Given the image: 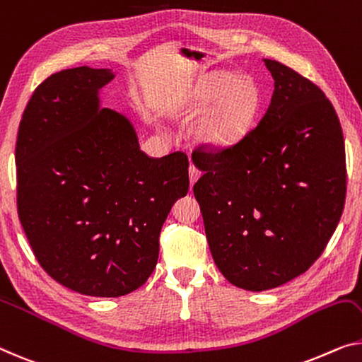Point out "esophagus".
<instances>
[{
    "label": "esophagus",
    "mask_w": 362,
    "mask_h": 362,
    "mask_svg": "<svg viewBox=\"0 0 362 362\" xmlns=\"http://www.w3.org/2000/svg\"><path fill=\"white\" fill-rule=\"evenodd\" d=\"M199 174H202V172H199L198 167L190 164V167H188V175H190V182H192V183H195V182L198 180Z\"/></svg>",
    "instance_id": "esophagus-1"
}]
</instances>
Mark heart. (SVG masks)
Wrapping results in <instances>:
<instances>
[{"mask_svg": "<svg viewBox=\"0 0 362 362\" xmlns=\"http://www.w3.org/2000/svg\"><path fill=\"white\" fill-rule=\"evenodd\" d=\"M218 97L203 125V138L213 146H229L249 132L258 107V89L250 79L216 74L199 86L198 109H206Z\"/></svg>", "mask_w": 362, "mask_h": 362, "instance_id": "obj_1", "label": "heart"}]
</instances>
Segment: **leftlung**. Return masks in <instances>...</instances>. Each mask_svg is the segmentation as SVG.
<instances>
[{"label": "left lung", "instance_id": "1", "mask_svg": "<svg viewBox=\"0 0 362 362\" xmlns=\"http://www.w3.org/2000/svg\"><path fill=\"white\" fill-rule=\"evenodd\" d=\"M274 79L257 127L229 146L199 144L193 193L216 267L229 283L265 291L322 255L346 198V154L335 107L310 79L265 60Z\"/></svg>", "mask_w": 362, "mask_h": 362}]
</instances>
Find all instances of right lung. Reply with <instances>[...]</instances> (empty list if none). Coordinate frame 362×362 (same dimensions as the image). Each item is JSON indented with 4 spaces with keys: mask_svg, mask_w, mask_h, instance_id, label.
I'll return each mask as SVG.
<instances>
[{
    "mask_svg": "<svg viewBox=\"0 0 362 362\" xmlns=\"http://www.w3.org/2000/svg\"><path fill=\"white\" fill-rule=\"evenodd\" d=\"M110 69L79 66L34 90L16 143L18 213L40 267L66 288L118 298L146 283L159 234L188 192V158H149L120 113L99 109Z\"/></svg>",
    "mask_w": 362,
    "mask_h": 362,
    "instance_id": "right-lung-1",
    "label": "right lung"
}]
</instances>
